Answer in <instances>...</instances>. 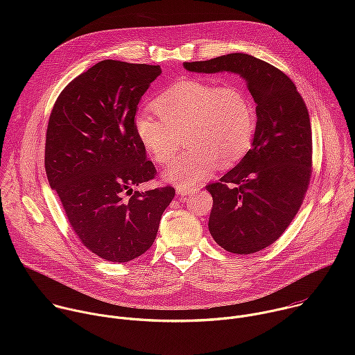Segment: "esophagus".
Here are the masks:
<instances>
[{
    "instance_id": "34e87169",
    "label": "esophagus",
    "mask_w": 355,
    "mask_h": 355,
    "mask_svg": "<svg viewBox=\"0 0 355 355\" xmlns=\"http://www.w3.org/2000/svg\"><path fill=\"white\" fill-rule=\"evenodd\" d=\"M193 192H195L193 188H177V195H181V196H188Z\"/></svg>"
}]
</instances>
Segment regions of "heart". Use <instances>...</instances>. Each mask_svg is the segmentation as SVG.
<instances>
[{"mask_svg":"<svg viewBox=\"0 0 355 355\" xmlns=\"http://www.w3.org/2000/svg\"><path fill=\"white\" fill-rule=\"evenodd\" d=\"M153 107L160 118L150 111L137 112L133 118L135 135L159 164L173 157L182 136L187 148L162 174L177 188H193L219 166H236L254 137L256 107L239 84L181 80L162 91Z\"/></svg>","mask_w":355,"mask_h":355,"instance_id":"obj_1","label":"heart"}]
</instances>
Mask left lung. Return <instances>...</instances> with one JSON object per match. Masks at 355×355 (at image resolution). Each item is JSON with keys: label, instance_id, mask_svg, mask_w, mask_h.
<instances>
[{"label": "left lung", "instance_id": "8db88e82", "mask_svg": "<svg viewBox=\"0 0 355 355\" xmlns=\"http://www.w3.org/2000/svg\"><path fill=\"white\" fill-rule=\"evenodd\" d=\"M192 73L239 74L254 98L257 123L251 148L207 189L214 198L209 232L234 254H252L272 244L289 226L312 174L308 108L291 78L245 53L184 63Z\"/></svg>", "mask_w": 355, "mask_h": 355}]
</instances>
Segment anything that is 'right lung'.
I'll list each match as a JSON object with an SVG mask.
<instances>
[{
	"mask_svg": "<svg viewBox=\"0 0 355 355\" xmlns=\"http://www.w3.org/2000/svg\"><path fill=\"white\" fill-rule=\"evenodd\" d=\"M160 66L103 60L74 78L50 114L44 168L67 219L94 254L128 263L153 244L173 187L133 191L156 168L137 140L139 101Z\"/></svg>",
	"mask_w": 355,
	"mask_h": 355,
	"instance_id": "right-lung-1",
	"label": "right lung"
}]
</instances>
